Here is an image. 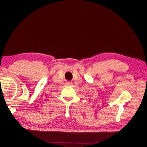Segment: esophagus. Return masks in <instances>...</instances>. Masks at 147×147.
I'll return each instance as SVG.
<instances>
[{
  "instance_id": "34e87169",
  "label": "esophagus",
  "mask_w": 147,
  "mask_h": 147,
  "mask_svg": "<svg viewBox=\"0 0 147 147\" xmlns=\"http://www.w3.org/2000/svg\"><path fill=\"white\" fill-rule=\"evenodd\" d=\"M66 86H70L72 85V82H66Z\"/></svg>"
}]
</instances>
